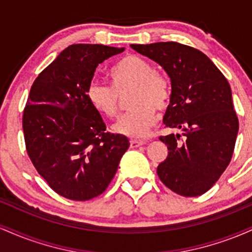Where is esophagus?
<instances>
[{
    "mask_svg": "<svg viewBox=\"0 0 252 252\" xmlns=\"http://www.w3.org/2000/svg\"><path fill=\"white\" fill-rule=\"evenodd\" d=\"M143 144H146V142H144V141H141V140H130V148H137V147L143 146Z\"/></svg>",
    "mask_w": 252,
    "mask_h": 252,
    "instance_id": "1",
    "label": "esophagus"
}]
</instances>
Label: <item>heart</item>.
<instances>
[{"label":"heart","mask_w":252,"mask_h":252,"mask_svg":"<svg viewBox=\"0 0 252 252\" xmlns=\"http://www.w3.org/2000/svg\"><path fill=\"white\" fill-rule=\"evenodd\" d=\"M112 86L99 80L89 84L86 96L90 104L99 114L114 118L118 112L120 94L130 89L134 94L130 106L134 108L115 123L117 134L131 138L148 135L158 118L156 110L162 111L170 99L169 79L161 72L155 71L154 65L137 56H129L120 60L110 71Z\"/></svg>","instance_id":"heart-1"}]
</instances>
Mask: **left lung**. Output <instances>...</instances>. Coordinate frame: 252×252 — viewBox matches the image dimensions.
I'll return each instance as SVG.
<instances>
[{"label":"left lung","instance_id":"obj_1","mask_svg":"<svg viewBox=\"0 0 252 252\" xmlns=\"http://www.w3.org/2000/svg\"><path fill=\"white\" fill-rule=\"evenodd\" d=\"M163 67L172 94L163 123L184 131L160 136L168 148L158 166L160 180L182 196L204 194L226 169L235 150L238 117L230 84L202 52L168 41L130 45Z\"/></svg>","mask_w":252,"mask_h":252}]
</instances>
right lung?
Masks as SVG:
<instances>
[{
  "instance_id": "add662e5",
  "label": "right lung",
  "mask_w": 252,
  "mask_h": 252,
  "mask_svg": "<svg viewBox=\"0 0 252 252\" xmlns=\"http://www.w3.org/2000/svg\"><path fill=\"white\" fill-rule=\"evenodd\" d=\"M124 48L68 46L37 76L24 110L26 149L54 192L85 201L102 194L116 174L129 140L106 131L86 96L97 66Z\"/></svg>"
}]
</instances>
